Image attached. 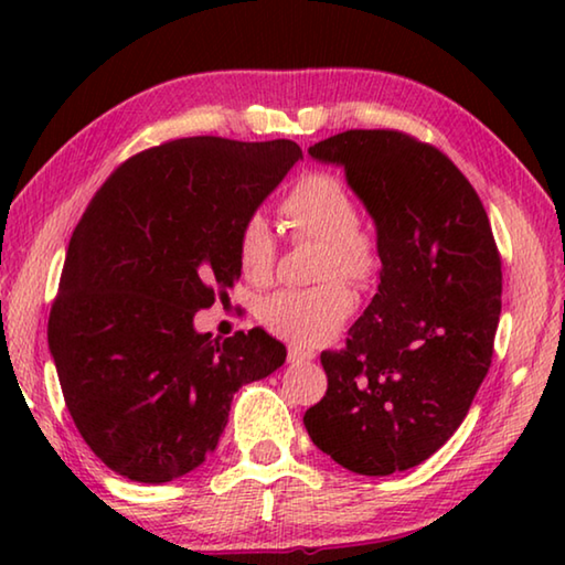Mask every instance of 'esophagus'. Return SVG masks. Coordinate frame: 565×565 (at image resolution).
Instances as JSON below:
<instances>
[{"mask_svg":"<svg viewBox=\"0 0 565 565\" xmlns=\"http://www.w3.org/2000/svg\"><path fill=\"white\" fill-rule=\"evenodd\" d=\"M311 359H313V353H309V351L296 349V347L289 349V363H296V366H299V363H309Z\"/></svg>","mask_w":565,"mask_h":565,"instance_id":"esophagus-1","label":"esophagus"}]
</instances>
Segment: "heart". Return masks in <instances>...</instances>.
Segmentation results:
<instances>
[{
  "instance_id": "1",
  "label": "heart",
  "mask_w": 565,
  "mask_h": 565,
  "mask_svg": "<svg viewBox=\"0 0 565 565\" xmlns=\"http://www.w3.org/2000/svg\"><path fill=\"white\" fill-rule=\"evenodd\" d=\"M284 226L296 238L319 242V279L311 289H284L266 296L259 319L274 337L294 347H321L337 333L356 306L347 279L369 284L379 274L376 236L356 222V204L343 181L331 171H306L279 202ZM236 259L248 281L266 284L274 274L276 242L262 216L246 218L236 242Z\"/></svg>"
}]
</instances>
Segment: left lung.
<instances>
[{
  "instance_id": "obj_1",
  "label": "left lung",
  "mask_w": 565,
  "mask_h": 565,
  "mask_svg": "<svg viewBox=\"0 0 565 565\" xmlns=\"http://www.w3.org/2000/svg\"><path fill=\"white\" fill-rule=\"evenodd\" d=\"M309 154L347 171L376 224L379 291L323 351L311 441L361 476L406 471L466 418L493 359L501 256L489 214L444 151L396 129H349Z\"/></svg>"
}]
</instances>
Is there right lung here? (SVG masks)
<instances>
[{"label": "right lung", "mask_w": 565, "mask_h": 565, "mask_svg": "<svg viewBox=\"0 0 565 565\" xmlns=\"http://www.w3.org/2000/svg\"><path fill=\"white\" fill-rule=\"evenodd\" d=\"M299 159L289 139H174L124 161L92 196L46 337L74 426L114 473L167 483L194 471L236 391L284 363L264 329L218 341L194 313L242 276L238 232Z\"/></svg>", "instance_id": "obj_1"}]
</instances>
